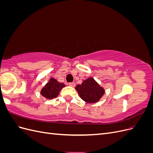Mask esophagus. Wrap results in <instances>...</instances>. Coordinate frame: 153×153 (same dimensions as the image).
I'll return each instance as SVG.
<instances>
[{"label":"esophagus","mask_w":153,"mask_h":153,"mask_svg":"<svg viewBox=\"0 0 153 153\" xmlns=\"http://www.w3.org/2000/svg\"><path fill=\"white\" fill-rule=\"evenodd\" d=\"M70 87H75V84L74 82H71V83H69L68 84Z\"/></svg>","instance_id":"34e87169"}]
</instances>
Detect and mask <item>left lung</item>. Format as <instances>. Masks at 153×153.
I'll return each mask as SVG.
<instances>
[{
	"label": "left lung",
	"mask_w": 153,
	"mask_h": 153,
	"mask_svg": "<svg viewBox=\"0 0 153 153\" xmlns=\"http://www.w3.org/2000/svg\"><path fill=\"white\" fill-rule=\"evenodd\" d=\"M75 89L82 100L87 103L98 102L105 94V89L93 78L89 77L76 86Z\"/></svg>",
	"instance_id": "obj_1"
}]
</instances>
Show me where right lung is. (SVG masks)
I'll use <instances>...</instances> for the list:
<instances>
[{"label":"right lung","mask_w":153,"mask_h":153,"mask_svg":"<svg viewBox=\"0 0 153 153\" xmlns=\"http://www.w3.org/2000/svg\"><path fill=\"white\" fill-rule=\"evenodd\" d=\"M65 86L63 83H60L55 78H51L49 82L41 90L40 94L46 99L52 100L56 98L59 92Z\"/></svg>","instance_id":"add662e5"}]
</instances>
